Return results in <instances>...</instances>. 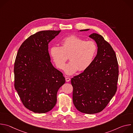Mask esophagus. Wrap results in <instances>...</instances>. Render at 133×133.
Instances as JSON below:
<instances>
[{"label":"esophagus","instance_id":"esophagus-1","mask_svg":"<svg viewBox=\"0 0 133 133\" xmlns=\"http://www.w3.org/2000/svg\"><path fill=\"white\" fill-rule=\"evenodd\" d=\"M65 79H66V81L67 82H69L70 81V78L69 77H67V76H66V77Z\"/></svg>","mask_w":133,"mask_h":133}]
</instances>
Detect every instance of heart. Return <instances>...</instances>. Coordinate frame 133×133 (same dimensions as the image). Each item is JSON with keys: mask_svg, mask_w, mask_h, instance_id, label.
Masks as SVG:
<instances>
[{"mask_svg": "<svg viewBox=\"0 0 133 133\" xmlns=\"http://www.w3.org/2000/svg\"><path fill=\"white\" fill-rule=\"evenodd\" d=\"M62 46H52L49 50V56L56 66L63 69L69 55L70 61L65 67V72L69 75L77 70H86L92 63L97 52L96 44L85 41L76 36H70L61 42Z\"/></svg>", "mask_w": 133, "mask_h": 133, "instance_id": "heart-1", "label": "heart"}]
</instances>
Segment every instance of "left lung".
<instances>
[{
    "label": "left lung",
    "mask_w": 133,
    "mask_h": 133,
    "mask_svg": "<svg viewBox=\"0 0 133 133\" xmlns=\"http://www.w3.org/2000/svg\"><path fill=\"white\" fill-rule=\"evenodd\" d=\"M89 37L97 44V55L91 65L72 78L71 83L75 107L82 112L92 114L102 111L115 95L118 65L115 51L102 36L93 33Z\"/></svg>",
    "instance_id": "8db88e82"
}]
</instances>
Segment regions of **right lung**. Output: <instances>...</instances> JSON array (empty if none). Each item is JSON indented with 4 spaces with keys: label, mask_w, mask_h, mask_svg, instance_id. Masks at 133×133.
I'll return each instance as SVG.
<instances>
[{
    "label": "right lung",
    "mask_w": 133,
    "mask_h": 133,
    "mask_svg": "<svg viewBox=\"0 0 133 133\" xmlns=\"http://www.w3.org/2000/svg\"><path fill=\"white\" fill-rule=\"evenodd\" d=\"M61 30H44L30 36L19 48L14 65L15 88L25 106L36 113L51 110L57 93L65 83L50 62L48 44Z\"/></svg>",
    "instance_id": "obj_1"
}]
</instances>
